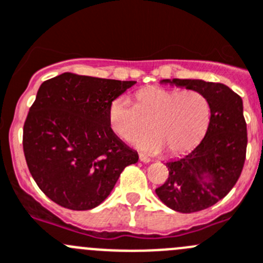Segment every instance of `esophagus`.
I'll use <instances>...</instances> for the list:
<instances>
[{
    "instance_id": "esophagus-1",
    "label": "esophagus",
    "mask_w": 263,
    "mask_h": 263,
    "mask_svg": "<svg viewBox=\"0 0 263 263\" xmlns=\"http://www.w3.org/2000/svg\"><path fill=\"white\" fill-rule=\"evenodd\" d=\"M139 160H141L142 162H149V161H151V159H149V157L144 156V155H142V154H139Z\"/></svg>"
}]
</instances>
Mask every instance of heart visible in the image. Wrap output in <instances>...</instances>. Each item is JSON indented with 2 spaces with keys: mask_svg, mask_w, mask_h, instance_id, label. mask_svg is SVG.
I'll return each instance as SVG.
<instances>
[{
  "mask_svg": "<svg viewBox=\"0 0 263 263\" xmlns=\"http://www.w3.org/2000/svg\"><path fill=\"white\" fill-rule=\"evenodd\" d=\"M112 132L124 141H132L146 132L154 133L134 142L146 154L182 156L196 148L208 132L211 104L195 90L148 87L137 94V106L127 97L112 102L108 111Z\"/></svg>",
  "mask_w": 263,
  "mask_h": 263,
  "instance_id": "obj_1",
  "label": "heart"
}]
</instances>
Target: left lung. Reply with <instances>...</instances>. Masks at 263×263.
<instances>
[{
  "label": "left lung",
  "instance_id": "8db88e82",
  "mask_svg": "<svg viewBox=\"0 0 263 263\" xmlns=\"http://www.w3.org/2000/svg\"><path fill=\"white\" fill-rule=\"evenodd\" d=\"M201 92L211 104L208 132L196 148L167 161L169 177L156 195L181 213L206 209L223 199L241 174L247 152V124L242 101L229 86L202 80H161Z\"/></svg>",
  "mask_w": 263,
  "mask_h": 263
}]
</instances>
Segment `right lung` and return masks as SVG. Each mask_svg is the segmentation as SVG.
Masks as SVG:
<instances>
[{
	"instance_id": "right-lung-1",
	"label": "right lung",
	"mask_w": 263,
	"mask_h": 263,
	"mask_svg": "<svg viewBox=\"0 0 263 263\" xmlns=\"http://www.w3.org/2000/svg\"><path fill=\"white\" fill-rule=\"evenodd\" d=\"M134 84L69 72L42 82L24 122L23 149L50 200L72 211L96 208L138 161L108 121L112 102Z\"/></svg>"
}]
</instances>
